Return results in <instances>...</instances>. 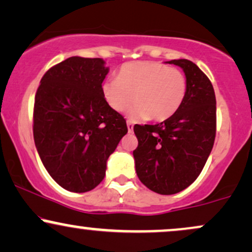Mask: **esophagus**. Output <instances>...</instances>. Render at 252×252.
Here are the masks:
<instances>
[{"label": "esophagus", "instance_id": "1", "mask_svg": "<svg viewBox=\"0 0 252 252\" xmlns=\"http://www.w3.org/2000/svg\"><path fill=\"white\" fill-rule=\"evenodd\" d=\"M126 126H128V131L132 132V130H134V124H132L131 121H128V122H126Z\"/></svg>", "mask_w": 252, "mask_h": 252}]
</instances>
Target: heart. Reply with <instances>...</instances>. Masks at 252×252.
Listing matches in <instances>:
<instances>
[{
  "label": "heart",
  "instance_id": "heart-1",
  "mask_svg": "<svg viewBox=\"0 0 252 252\" xmlns=\"http://www.w3.org/2000/svg\"><path fill=\"white\" fill-rule=\"evenodd\" d=\"M187 92L184 73L158 62H135L121 66L117 78L102 84V94L110 109L129 111L134 120L162 122L178 111Z\"/></svg>",
  "mask_w": 252,
  "mask_h": 252
}]
</instances>
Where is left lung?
Returning a JSON list of instances; mask_svg holds the SVG:
<instances>
[{"instance_id":"left-lung-1","label":"left lung","mask_w":252,"mask_h":252,"mask_svg":"<svg viewBox=\"0 0 252 252\" xmlns=\"http://www.w3.org/2000/svg\"><path fill=\"white\" fill-rule=\"evenodd\" d=\"M185 72L187 92L178 111L155 126H134L138 146L132 154L136 174L158 194H175L193 184L216 138V94L206 74L187 59L166 62Z\"/></svg>"}]
</instances>
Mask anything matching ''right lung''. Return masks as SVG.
Instances as JSON below:
<instances>
[{
  "label": "right lung",
  "mask_w": 252,
  "mask_h": 252,
  "mask_svg": "<svg viewBox=\"0 0 252 252\" xmlns=\"http://www.w3.org/2000/svg\"><path fill=\"white\" fill-rule=\"evenodd\" d=\"M108 73L100 58L71 57L46 72L37 88L34 142L48 174L70 192H89L102 182L109 156L128 132L103 97Z\"/></svg>",
  "instance_id": "right-lung-1"
}]
</instances>
